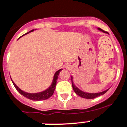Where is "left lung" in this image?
Listing matches in <instances>:
<instances>
[{
	"instance_id": "8db88e82",
	"label": "left lung",
	"mask_w": 127,
	"mask_h": 127,
	"mask_svg": "<svg viewBox=\"0 0 127 127\" xmlns=\"http://www.w3.org/2000/svg\"><path fill=\"white\" fill-rule=\"evenodd\" d=\"M98 29L101 31H102L103 32H104V33H108L107 32L104 31H103L102 29L100 28H98ZM72 78V87L73 89H74V92L76 93L78 96H80V97L83 98H86V99H93V98H96L98 96H100L102 95L104 93L107 92L108 91V89L106 91H104L100 93H86L84 92V91H82L81 90H80V89H78V87H76V85L74 84V82L72 81V77H71Z\"/></svg>"
}]
</instances>
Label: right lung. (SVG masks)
<instances>
[{"mask_svg": "<svg viewBox=\"0 0 127 127\" xmlns=\"http://www.w3.org/2000/svg\"><path fill=\"white\" fill-rule=\"evenodd\" d=\"M32 31H34V29L30 31L29 32H28L27 33H26L25 34H27L28 33H29V32ZM63 70V69L59 70L57 71L56 72H55V74H54L53 81H52V83H51V85H50V87H49V88H47L46 90L40 93H29L25 92V91H22L21 89H19V87H17V85H15V83L12 81V83H13V85H14V87H15V89L17 90V91H18L21 95H22L23 96H24L25 97L27 98H29V99L30 100H44L48 99L49 98H50L51 96L53 95L55 89V86H56L57 80V78H58L59 74L60 73L61 70Z\"/></svg>", "mask_w": 127, "mask_h": 127, "instance_id": "obj_1", "label": "right lung"}]
</instances>
